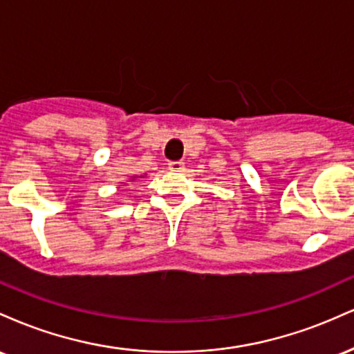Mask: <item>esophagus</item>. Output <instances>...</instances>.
I'll list each match as a JSON object with an SVG mask.
<instances>
[{
    "label": "esophagus",
    "mask_w": 354,
    "mask_h": 354,
    "mask_svg": "<svg viewBox=\"0 0 354 354\" xmlns=\"http://www.w3.org/2000/svg\"><path fill=\"white\" fill-rule=\"evenodd\" d=\"M168 168L171 169V171H183L185 169V163L183 161H169L168 163Z\"/></svg>",
    "instance_id": "obj_1"
}]
</instances>
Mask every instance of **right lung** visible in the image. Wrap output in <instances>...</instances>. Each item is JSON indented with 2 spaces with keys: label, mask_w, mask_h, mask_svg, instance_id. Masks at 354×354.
<instances>
[{
  "label": "right lung",
  "mask_w": 354,
  "mask_h": 354,
  "mask_svg": "<svg viewBox=\"0 0 354 354\" xmlns=\"http://www.w3.org/2000/svg\"><path fill=\"white\" fill-rule=\"evenodd\" d=\"M136 178H138V176H131V181H133V180H136ZM140 178H143V176H140Z\"/></svg>",
  "instance_id": "right-lung-1"
}]
</instances>
